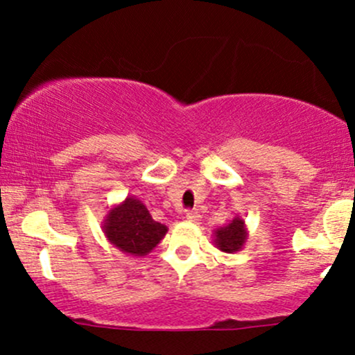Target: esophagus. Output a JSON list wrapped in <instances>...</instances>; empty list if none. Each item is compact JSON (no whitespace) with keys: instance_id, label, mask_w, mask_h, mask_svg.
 Returning a JSON list of instances; mask_svg holds the SVG:
<instances>
[{"instance_id":"1","label":"esophagus","mask_w":355,"mask_h":355,"mask_svg":"<svg viewBox=\"0 0 355 355\" xmlns=\"http://www.w3.org/2000/svg\"><path fill=\"white\" fill-rule=\"evenodd\" d=\"M185 218L189 220V222H193V223H197L198 220H200V214H198L197 210H189L185 214Z\"/></svg>"}]
</instances>
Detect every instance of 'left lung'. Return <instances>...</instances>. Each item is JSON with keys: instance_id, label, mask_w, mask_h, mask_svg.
Listing matches in <instances>:
<instances>
[{"instance_id": "obj_1", "label": "left lung", "mask_w": 355, "mask_h": 355, "mask_svg": "<svg viewBox=\"0 0 355 355\" xmlns=\"http://www.w3.org/2000/svg\"><path fill=\"white\" fill-rule=\"evenodd\" d=\"M248 239V230L245 220L234 217L227 225L220 227L214 232V243L220 252L225 254H235L242 250Z\"/></svg>"}]
</instances>
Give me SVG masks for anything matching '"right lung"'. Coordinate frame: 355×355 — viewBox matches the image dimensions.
Wrapping results in <instances>:
<instances>
[{"mask_svg":"<svg viewBox=\"0 0 355 355\" xmlns=\"http://www.w3.org/2000/svg\"><path fill=\"white\" fill-rule=\"evenodd\" d=\"M101 229L113 247L132 257L150 254L168 232L164 223L155 222L137 197H126L113 205L101 222Z\"/></svg>","mask_w":355,"mask_h":355,"instance_id":"1","label":"right lung"}]
</instances>
